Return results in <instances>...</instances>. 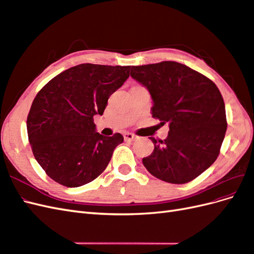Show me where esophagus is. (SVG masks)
<instances>
[{
	"label": "esophagus",
	"mask_w": 254,
	"mask_h": 254,
	"mask_svg": "<svg viewBox=\"0 0 254 254\" xmlns=\"http://www.w3.org/2000/svg\"><path fill=\"white\" fill-rule=\"evenodd\" d=\"M137 139V136L133 133H130V132H126L124 133V140L126 142H131V141H135Z\"/></svg>",
	"instance_id": "34e87169"
}]
</instances>
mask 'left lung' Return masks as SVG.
Listing matches in <instances>:
<instances>
[{
  "mask_svg": "<svg viewBox=\"0 0 254 254\" xmlns=\"http://www.w3.org/2000/svg\"><path fill=\"white\" fill-rule=\"evenodd\" d=\"M131 77L148 89L152 118L168 123L164 141L155 145L143 164L168 183L194 180L217 159L227 130L225 102L210 78L175 61L131 66Z\"/></svg>",
  "mask_w": 254,
  "mask_h": 254,
  "instance_id": "obj_1",
  "label": "left lung"
}]
</instances>
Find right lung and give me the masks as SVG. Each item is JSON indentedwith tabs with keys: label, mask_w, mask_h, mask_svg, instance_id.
Segmentation results:
<instances>
[{
	"label": "right lung",
	"mask_w": 254,
	"mask_h": 254,
	"mask_svg": "<svg viewBox=\"0 0 254 254\" xmlns=\"http://www.w3.org/2000/svg\"><path fill=\"white\" fill-rule=\"evenodd\" d=\"M129 71L130 65L82 64L58 74L38 92L27 115L28 141L37 162L54 181L77 188L106 170L124 137L96 132L93 117L103 115Z\"/></svg>",
	"instance_id": "add662e5"
}]
</instances>
